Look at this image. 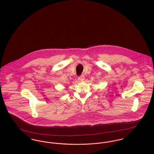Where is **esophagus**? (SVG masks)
Here are the masks:
<instances>
[{"instance_id":"1","label":"esophagus","mask_w":154,"mask_h":154,"mask_svg":"<svg viewBox=\"0 0 154 154\" xmlns=\"http://www.w3.org/2000/svg\"><path fill=\"white\" fill-rule=\"evenodd\" d=\"M78 79H79V80H80V81H84V79H85V77H84V75H81V76H79L78 77Z\"/></svg>"}]
</instances>
